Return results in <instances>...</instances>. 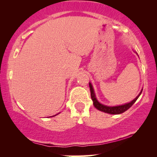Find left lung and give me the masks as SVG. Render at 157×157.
Returning a JSON list of instances; mask_svg holds the SVG:
<instances>
[{
	"mask_svg": "<svg viewBox=\"0 0 157 157\" xmlns=\"http://www.w3.org/2000/svg\"><path fill=\"white\" fill-rule=\"evenodd\" d=\"M89 87H90V91H91V97L92 101H94V106H95V108L97 109L98 110L104 111V112L107 113H111V114H119V113H124V111L128 110V109H129L135 102H136L137 98L139 97V96L141 95V92H142V90H141L140 94L136 96V98H134L132 101H131L130 103H128V104H126L124 105H121V106H107L100 104V103L97 101V99H96L95 94H94V89L93 87H92V85L91 83H89Z\"/></svg>",
	"mask_w": 157,
	"mask_h": 157,
	"instance_id": "left-lung-1",
	"label": "left lung"
}]
</instances>
